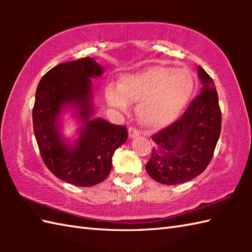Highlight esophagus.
Here are the masks:
<instances>
[{
	"label": "esophagus",
	"instance_id": "esophagus-1",
	"mask_svg": "<svg viewBox=\"0 0 252 252\" xmlns=\"http://www.w3.org/2000/svg\"><path fill=\"white\" fill-rule=\"evenodd\" d=\"M140 135V132H138L135 127H129V137L130 138H135Z\"/></svg>",
	"mask_w": 252,
	"mask_h": 252
}]
</instances>
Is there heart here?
Returning a JSON list of instances; mask_svg holds the SVG:
<instances>
[{
  "instance_id": "obj_1",
  "label": "heart",
  "mask_w": 252,
  "mask_h": 252,
  "mask_svg": "<svg viewBox=\"0 0 252 252\" xmlns=\"http://www.w3.org/2000/svg\"><path fill=\"white\" fill-rule=\"evenodd\" d=\"M194 88V77L186 69L154 66L123 76L120 87L109 85L106 98L110 106L122 111L138 101L137 115L144 125L163 127L183 112Z\"/></svg>"
}]
</instances>
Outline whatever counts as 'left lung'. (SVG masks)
<instances>
[{"label": "left lung", "mask_w": 252, "mask_h": 252, "mask_svg": "<svg viewBox=\"0 0 252 252\" xmlns=\"http://www.w3.org/2000/svg\"><path fill=\"white\" fill-rule=\"evenodd\" d=\"M197 69L202 84L200 94L178 121L152 137L156 147L146 171L161 184L185 183L202 173L220 136L222 115L215 82L200 66Z\"/></svg>", "instance_id": "8db88e82"}]
</instances>
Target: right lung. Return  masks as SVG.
<instances>
[{"label":"right lung","instance_id":"right-lung-1","mask_svg":"<svg viewBox=\"0 0 252 252\" xmlns=\"http://www.w3.org/2000/svg\"><path fill=\"white\" fill-rule=\"evenodd\" d=\"M103 72L91 57L60 63L37 84L32 110L34 136L45 165L56 178L81 187L96 185L108 176L115 151L127 138L125 126L93 118L92 79ZM67 110L80 123L73 141L62 134L61 116Z\"/></svg>","mask_w":252,"mask_h":252}]
</instances>
